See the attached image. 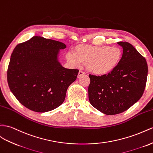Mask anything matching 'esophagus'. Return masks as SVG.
<instances>
[{
	"instance_id": "1",
	"label": "esophagus",
	"mask_w": 153,
	"mask_h": 153,
	"mask_svg": "<svg viewBox=\"0 0 153 153\" xmlns=\"http://www.w3.org/2000/svg\"><path fill=\"white\" fill-rule=\"evenodd\" d=\"M83 75H85V72H83V71H81V70H80V71L79 72V73H78L77 77H81V76H83Z\"/></svg>"
}]
</instances>
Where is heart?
Wrapping results in <instances>:
<instances>
[{
	"label": "heart",
	"instance_id": "heart-1",
	"mask_svg": "<svg viewBox=\"0 0 153 153\" xmlns=\"http://www.w3.org/2000/svg\"><path fill=\"white\" fill-rule=\"evenodd\" d=\"M122 57L121 50L108 46L81 45L76 52L69 51L65 57L74 67L79 68L87 65L88 70L97 75H105L112 72L118 65Z\"/></svg>",
	"mask_w": 153,
	"mask_h": 153
}]
</instances>
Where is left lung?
Returning a JSON list of instances; mask_svg holds the SVG:
<instances>
[{"instance_id": "8db88e82", "label": "left lung", "mask_w": 153, "mask_h": 153, "mask_svg": "<svg viewBox=\"0 0 153 153\" xmlns=\"http://www.w3.org/2000/svg\"><path fill=\"white\" fill-rule=\"evenodd\" d=\"M117 44L123 48L118 66L105 75H89L90 103L107 115L120 114L136 103L142 96L147 82L146 59L130 43Z\"/></svg>"}]
</instances>
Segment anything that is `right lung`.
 Masks as SVG:
<instances>
[{"mask_svg": "<svg viewBox=\"0 0 153 153\" xmlns=\"http://www.w3.org/2000/svg\"><path fill=\"white\" fill-rule=\"evenodd\" d=\"M62 42L33 36L17 45L7 72L11 92L25 107L46 112L59 107L79 70L63 67L59 61Z\"/></svg>", "mask_w": 153, "mask_h": 153, "instance_id": "add662e5", "label": "right lung"}]
</instances>
